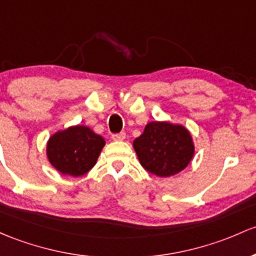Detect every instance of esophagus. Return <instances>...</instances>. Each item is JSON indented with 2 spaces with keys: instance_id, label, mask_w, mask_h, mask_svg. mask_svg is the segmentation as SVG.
I'll return each instance as SVG.
<instances>
[{
  "instance_id": "esophagus-1",
  "label": "esophagus",
  "mask_w": 256,
  "mask_h": 256,
  "mask_svg": "<svg viewBox=\"0 0 256 256\" xmlns=\"http://www.w3.org/2000/svg\"><path fill=\"white\" fill-rule=\"evenodd\" d=\"M112 138L114 141H124L126 138V134L125 132H120V134H115V135L112 136Z\"/></svg>"
}]
</instances>
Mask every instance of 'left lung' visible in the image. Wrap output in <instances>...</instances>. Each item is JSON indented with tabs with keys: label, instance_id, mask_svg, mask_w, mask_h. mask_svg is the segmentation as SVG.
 <instances>
[{
	"label": "left lung",
	"instance_id": "obj_1",
	"mask_svg": "<svg viewBox=\"0 0 256 256\" xmlns=\"http://www.w3.org/2000/svg\"><path fill=\"white\" fill-rule=\"evenodd\" d=\"M132 146L141 166L160 178L176 176L195 154L190 131L184 125L169 121H150Z\"/></svg>",
	"mask_w": 256,
	"mask_h": 256
}]
</instances>
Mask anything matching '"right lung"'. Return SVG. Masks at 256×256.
Masks as SVG:
<instances>
[{
  "instance_id": "add662e5",
  "label": "right lung",
  "mask_w": 256,
  "mask_h": 256,
  "mask_svg": "<svg viewBox=\"0 0 256 256\" xmlns=\"http://www.w3.org/2000/svg\"><path fill=\"white\" fill-rule=\"evenodd\" d=\"M106 140L86 125L56 131L46 142L48 160L62 176H82L96 166Z\"/></svg>"
}]
</instances>
